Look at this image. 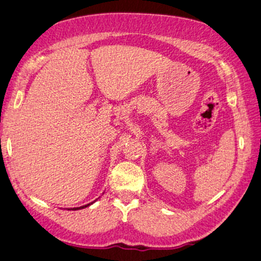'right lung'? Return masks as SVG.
Segmentation results:
<instances>
[{
    "label": "right lung",
    "mask_w": 261,
    "mask_h": 261,
    "mask_svg": "<svg viewBox=\"0 0 261 261\" xmlns=\"http://www.w3.org/2000/svg\"><path fill=\"white\" fill-rule=\"evenodd\" d=\"M95 201H96V199H95ZM95 201H94V202H95ZM94 202H92V203H88V204H86V205H81V207H77V208H71V209H72V211H77V209H83V208H86V207H89V205L94 203Z\"/></svg>",
    "instance_id": "add662e5"
}]
</instances>
